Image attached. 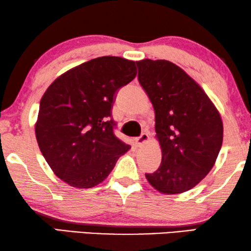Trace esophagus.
Wrapping results in <instances>:
<instances>
[{
  "label": "esophagus",
  "instance_id": "34e87169",
  "mask_svg": "<svg viewBox=\"0 0 251 251\" xmlns=\"http://www.w3.org/2000/svg\"><path fill=\"white\" fill-rule=\"evenodd\" d=\"M148 139H149V135H148L147 133H142L140 137H138V138H135V146L137 147H141L143 143L145 142H147L148 141Z\"/></svg>",
  "mask_w": 251,
  "mask_h": 251
}]
</instances>
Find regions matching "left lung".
I'll return each mask as SVG.
<instances>
[{
    "instance_id": "1",
    "label": "left lung",
    "mask_w": 251,
    "mask_h": 251,
    "mask_svg": "<svg viewBox=\"0 0 251 251\" xmlns=\"http://www.w3.org/2000/svg\"><path fill=\"white\" fill-rule=\"evenodd\" d=\"M138 80L155 112L161 164L146 178L162 194L175 195L198 184L215 164L223 145V121L197 82L166 60L137 62Z\"/></svg>"
}]
</instances>
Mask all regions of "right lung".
<instances>
[{"label":"right lung","mask_w":251,"mask_h":251,"mask_svg":"<svg viewBox=\"0 0 251 251\" xmlns=\"http://www.w3.org/2000/svg\"><path fill=\"white\" fill-rule=\"evenodd\" d=\"M137 75L133 61L101 56L57 77L40 102L35 134L53 172L75 188H92L130 149L114 134L116 93Z\"/></svg>","instance_id":"obj_1"}]
</instances>
